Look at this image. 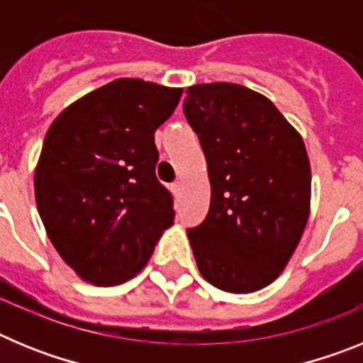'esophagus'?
Returning <instances> with one entry per match:
<instances>
[{"mask_svg": "<svg viewBox=\"0 0 363 363\" xmlns=\"http://www.w3.org/2000/svg\"><path fill=\"white\" fill-rule=\"evenodd\" d=\"M172 194H174L176 198L182 196V191H184V184L182 182H176V184H172Z\"/></svg>", "mask_w": 363, "mask_h": 363, "instance_id": "obj_1", "label": "esophagus"}]
</instances>
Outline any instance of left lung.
<instances>
[{
  "mask_svg": "<svg viewBox=\"0 0 363 363\" xmlns=\"http://www.w3.org/2000/svg\"><path fill=\"white\" fill-rule=\"evenodd\" d=\"M185 94L211 184L209 213L187 230L198 269L218 289L255 293L280 277L306 230V143L271 99L238 83H200Z\"/></svg>",
  "mask_w": 363,
  "mask_h": 363,
  "instance_id": "obj_1",
  "label": "left lung"
}]
</instances>
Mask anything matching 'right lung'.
Here are the masks:
<instances>
[{
    "mask_svg": "<svg viewBox=\"0 0 363 363\" xmlns=\"http://www.w3.org/2000/svg\"><path fill=\"white\" fill-rule=\"evenodd\" d=\"M184 89L120 78L76 99L47 130L34 171L38 213L57 255L82 280H130L174 223L154 171V133Z\"/></svg>",
    "mask_w": 363,
    "mask_h": 363,
    "instance_id": "right-lung-1",
    "label": "right lung"
}]
</instances>
